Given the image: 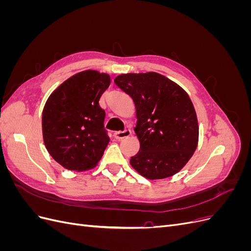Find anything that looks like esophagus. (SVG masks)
Masks as SVG:
<instances>
[{
    "label": "esophagus",
    "mask_w": 251,
    "mask_h": 251,
    "mask_svg": "<svg viewBox=\"0 0 251 251\" xmlns=\"http://www.w3.org/2000/svg\"><path fill=\"white\" fill-rule=\"evenodd\" d=\"M131 135V130H125V131H117L114 133V137H115L116 139H124V138H126L128 137V136Z\"/></svg>",
    "instance_id": "34e87169"
}]
</instances>
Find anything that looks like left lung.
Masks as SVG:
<instances>
[{
    "label": "left lung",
    "instance_id": "1",
    "mask_svg": "<svg viewBox=\"0 0 251 251\" xmlns=\"http://www.w3.org/2000/svg\"><path fill=\"white\" fill-rule=\"evenodd\" d=\"M114 82L132 97L140 150L130 163L143 177L164 179L178 173L198 146L196 111L185 91L156 72L120 74Z\"/></svg>",
    "mask_w": 251,
    "mask_h": 251
}]
</instances>
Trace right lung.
Listing matches in <instances>:
<instances>
[{
  "instance_id": "obj_1",
  "label": "right lung",
  "mask_w": 251,
  "mask_h": 251,
  "mask_svg": "<svg viewBox=\"0 0 251 251\" xmlns=\"http://www.w3.org/2000/svg\"><path fill=\"white\" fill-rule=\"evenodd\" d=\"M110 82L109 74L86 70L65 80L47 100L42 117L44 143L65 169L87 171L101 159L110 138L98 101Z\"/></svg>"
}]
</instances>
